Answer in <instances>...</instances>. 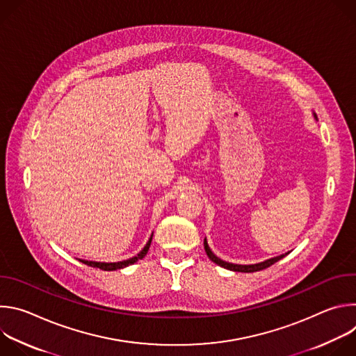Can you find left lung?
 Segmentation results:
<instances>
[{
	"instance_id": "8db88e82",
	"label": "left lung",
	"mask_w": 356,
	"mask_h": 356,
	"mask_svg": "<svg viewBox=\"0 0 356 356\" xmlns=\"http://www.w3.org/2000/svg\"><path fill=\"white\" fill-rule=\"evenodd\" d=\"M314 118H317L316 114H314ZM204 249H206V252H207V257H209L214 264H217L218 266H221V268H224V269H228V270L243 272V273H252V272L264 270V269L272 266L273 264H276L277 261H280L282 258H284V257L287 255V253H289V252H287V253H284V255H280V257H276V258H270V259H268V261H265V262L255 264V265H235V264H229V262H225V261L217 258V257L214 255V253L211 252V249H210V246H209V243H207V239H204Z\"/></svg>"
}]
</instances>
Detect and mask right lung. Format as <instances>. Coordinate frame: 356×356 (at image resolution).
I'll list each match as a JSON object with an SVG mask.
<instances>
[{
	"mask_svg": "<svg viewBox=\"0 0 356 356\" xmlns=\"http://www.w3.org/2000/svg\"><path fill=\"white\" fill-rule=\"evenodd\" d=\"M152 236H154V234L150 235V238H149L147 243L145 245V248L138 253L136 257L129 258V259H127V261H122V262H113V264H106V262H92V261H84V259H79V261H80V262H83L84 265L91 266V268H99L101 270H118V269L127 268V266H129V265H134V264H135V262H138L139 259L145 258V255H146L147 250H149L150 242H152Z\"/></svg>",
	"mask_w": 356,
	"mask_h": 356,
	"instance_id": "add662e5",
	"label": "right lung"
}]
</instances>
